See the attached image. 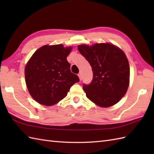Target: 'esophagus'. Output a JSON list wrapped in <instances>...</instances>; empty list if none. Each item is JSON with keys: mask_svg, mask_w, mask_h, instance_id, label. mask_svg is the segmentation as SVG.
<instances>
[{"mask_svg": "<svg viewBox=\"0 0 154 154\" xmlns=\"http://www.w3.org/2000/svg\"><path fill=\"white\" fill-rule=\"evenodd\" d=\"M78 76H79L80 80L82 79V73H79V74H78Z\"/></svg>", "mask_w": 154, "mask_h": 154, "instance_id": "1", "label": "esophagus"}]
</instances>
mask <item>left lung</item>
I'll return each instance as SVG.
<instances>
[{
	"label": "left lung",
	"mask_w": 154,
	"mask_h": 154,
	"mask_svg": "<svg viewBox=\"0 0 154 154\" xmlns=\"http://www.w3.org/2000/svg\"><path fill=\"white\" fill-rule=\"evenodd\" d=\"M92 67L93 78L83 84L87 97L97 105L109 107L119 102L129 85L130 66L125 54L110 44L78 45Z\"/></svg>",
	"instance_id": "1"
}]
</instances>
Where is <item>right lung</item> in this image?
I'll return each instance as SVG.
<instances>
[{
    "label": "right lung",
    "instance_id": "1",
    "mask_svg": "<svg viewBox=\"0 0 154 154\" xmlns=\"http://www.w3.org/2000/svg\"><path fill=\"white\" fill-rule=\"evenodd\" d=\"M71 47L44 45L32 55L25 67L28 90L38 103L50 106L67 96L70 88L79 81L71 72L67 57Z\"/></svg>",
    "mask_w": 154,
    "mask_h": 154
}]
</instances>
